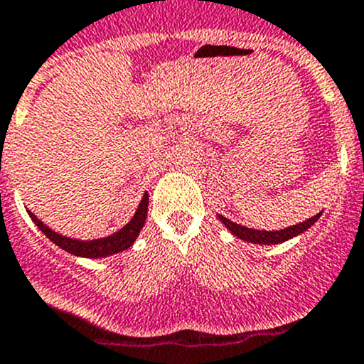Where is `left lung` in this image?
<instances>
[{
    "label": "left lung",
    "instance_id": "obj_1",
    "mask_svg": "<svg viewBox=\"0 0 364 364\" xmlns=\"http://www.w3.org/2000/svg\"><path fill=\"white\" fill-rule=\"evenodd\" d=\"M320 215H321V212L316 213V215L311 217V219L304 220V223L294 224V226H287V228H284V230H277V232H266V230L246 228V226H240V224L232 223V220L226 219L224 215H217V217H219L220 223H223L224 226H226V228H228L230 232L233 233V235L239 237V239L246 240V242L266 244V246H271V244H282V242H285V240L293 239V237L301 235V233L307 232V230L311 228L316 220L320 219Z\"/></svg>",
    "mask_w": 364,
    "mask_h": 364
}]
</instances>
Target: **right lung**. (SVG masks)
<instances>
[{
    "instance_id": "obj_1",
    "label": "right lung",
    "mask_w": 364,
    "mask_h": 364,
    "mask_svg": "<svg viewBox=\"0 0 364 364\" xmlns=\"http://www.w3.org/2000/svg\"><path fill=\"white\" fill-rule=\"evenodd\" d=\"M147 208H149V193L145 192L144 198H141L140 206L136 210L134 217L125 224L124 228H120L118 232H114L109 237H102V239H93V240H79V239H70L66 235H60V233L53 232L52 228H48L43 220L37 219L32 212L28 210L30 219L36 223L37 228L48 237L53 244L60 247V250L68 251V253L75 255V257H84V259H104V257H109V255H117L120 251H125L127 247H131L134 244V240L140 235L141 228H144L145 219H147Z\"/></svg>"
}]
</instances>
